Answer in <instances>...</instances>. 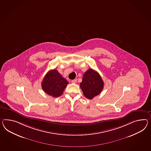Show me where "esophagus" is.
Returning a JSON list of instances; mask_svg holds the SVG:
<instances>
[{
    "instance_id": "obj_1",
    "label": "esophagus",
    "mask_w": 151,
    "mask_h": 151,
    "mask_svg": "<svg viewBox=\"0 0 151 151\" xmlns=\"http://www.w3.org/2000/svg\"><path fill=\"white\" fill-rule=\"evenodd\" d=\"M72 83H73V84H75V83H77V79H74V80H72Z\"/></svg>"
}]
</instances>
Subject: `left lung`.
I'll use <instances>...</instances> for the list:
<instances>
[{
  "label": "left lung",
  "mask_w": 151,
  "mask_h": 151,
  "mask_svg": "<svg viewBox=\"0 0 151 151\" xmlns=\"http://www.w3.org/2000/svg\"><path fill=\"white\" fill-rule=\"evenodd\" d=\"M104 83L100 75L93 69H89L83 75L80 87L86 98L93 99L100 93L104 89Z\"/></svg>",
  "instance_id": "1"
}]
</instances>
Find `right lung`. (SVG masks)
Masks as SVG:
<instances>
[{"mask_svg":"<svg viewBox=\"0 0 151 151\" xmlns=\"http://www.w3.org/2000/svg\"><path fill=\"white\" fill-rule=\"evenodd\" d=\"M68 84L57 70L49 71L44 78L42 87L44 92L54 97L61 96Z\"/></svg>","mask_w":151,"mask_h":151,"instance_id":"right-lung-1","label":"right lung"}]
</instances>
